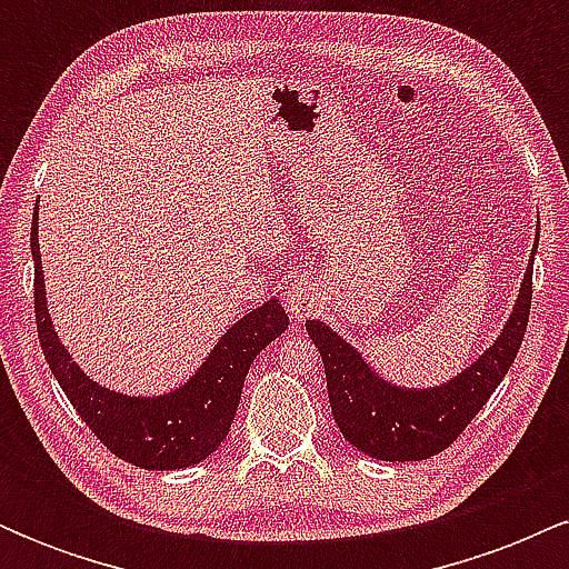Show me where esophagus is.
<instances>
[{"label":"esophagus","instance_id":"34e87169","mask_svg":"<svg viewBox=\"0 0 569 569\" xmlns=\"http://www.w3.org/2000/svg\"><path fill=\"white\" fill-rule=\"evenodd\" d=\"M283 302H286V307H289L291 316L299 318L312 302V286L302 278L291 280V283L286 286V291H283Z\"/></svg>","mask_w":569,"mask_h":569}]
</instances>
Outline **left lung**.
<instances>
[{
	"label": "left lung",
	"mask_w": 569,
	"mask_h": 569,
	"mask_svg": "<svg viewBox=\"0 0 569 569\" xmlns=\"http://www.w3.org/2000/svg\"><path fill=\"white\" fill-rule=\"evenodd\" d=\"M532 305V259L519 299L489 350L441 388L407 390L390 385L321 321H307V335L323 358L326 388L339 433L358 452L388 462L428 460L443 452L479 415L511 369L525 339Z\"/></svg>",
	"instance_id": "left-lung-1"
}]
</instances>
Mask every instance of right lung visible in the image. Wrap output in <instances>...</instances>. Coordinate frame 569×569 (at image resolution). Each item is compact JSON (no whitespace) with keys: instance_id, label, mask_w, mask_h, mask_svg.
Masks as SVG:
<instances>
[{"instance_id":"obj_1","label":"right lung","mask_w":569,"mask_h":569,"mask_svg":"<svg viewBox=\"0 0 569 569\" xmlns=\"http://www.w3.org/2000/svg\"><path fill=\"white\" fill-rule=\"evenodd\" d=\"M37 219H31V257H34V312L44 361L58 385L109 452L147 471L189 468L217 452L227 439L238 411L248 367L272 339L289 329V316L278 299L240 318L187 385L166 396L136 398L101 388L69 358L58 342L44 302L42 259H39Z\"/></svg>"}]
</instances>
